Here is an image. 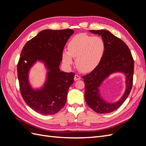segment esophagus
<instances>
[{"label":"esophagus","instance_id":"esophagus-1","mask_svg":"<svg viewBox=\"0 0 146 146\" xmlns=\"http://www.w3.org/2000/svg\"><path fill=\"white\" fill-rule=\"evenodd\" d=\"M80 78H81V77H80V76H79V75H78V74L75 75V77H74V80L75 81H77L78 80H80Z\"/></svg>","mask_w":146,"mask_h":146}]
</instances>
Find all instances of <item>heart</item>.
Returning a JSON list of instances; mask_svg holds the SVG:
<instances>
[{"label":"heart","mask_w":146,"mask_h":146,"mask_svg":"<svg viewBox=\"0 0 146 146\" xmlns=\"http://www.w3.org/2000/svg\"><path fill=\"white\" fill-rule=\"evenodd\" d=\"M104 51L105 44L101 38L79 34L69 41L68 50L63 51L62 59L69 66L73 63V57L78 69L84 72H90L98 66Z\"/></svg>","instance_id":"1"}]
</instances>
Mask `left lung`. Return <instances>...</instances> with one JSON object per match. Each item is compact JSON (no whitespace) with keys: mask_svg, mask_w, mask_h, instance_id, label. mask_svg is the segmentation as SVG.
Returning <instances> with one entry per match:
<instances>
[{"mask_svg":"<svg viewBox=\"0 0 146 146\" xmlns=\"http://www.w3.org/2000/svg\"><path fill=\"white\" fill-rule=\"evenodd\" d=\"M100 35L105 44V51L98 66L86 76L85 98L87 105L98 113H109L119 108L129 96L133 85L134 60L126 44L106 30H90ZM122 72L126 76V89L119 100L114 103L105 102L100 95L99 87L110 74Z\"/></svg>","mask_w":146,"mask_h":146,"instance_id":"8db88e82","label":"left lung"}]
</instances>
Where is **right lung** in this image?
<instances>
[{
	"label": "right lung",
	"instance_id": "right-lung-1",
	"mask_svg": "<svg viewBox=\"0 0 146 146\" xmlns=\"http://www.w3.org/2000/svg\"><path fill=\"white\" fill-rule=\"evenodd\" d=\"M74 33L71 29L42 30L26 43L21 51L17 68L21 93L27 105L39 114H54L66 102L75 74L61 71L59 66L64 47ZM37 60L44 63L48 71L44 86L33 90L28 82V72Z\"/></svg>",
	"mask_w": 146,
	"mask_h": 146
}]
</instances>
